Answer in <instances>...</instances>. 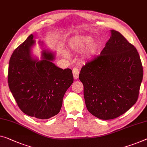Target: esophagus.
<instances>
[{"label": "esophagus", "instance_id": "34e87169", "mask_svg": "<svg viewBox=\"0 0 147 147\" xmlns=\"http://www.w3.org/2000/svg\"><path fill=\"white\" fill-rule=\"evenodd\" d=\"M79 73H80V71H79V70L77 69V68H76V67L73 68V76H74V79H77V78H78Z\"/></svg>", "mask_w": 147, "mask_h": 147}]
</instances>
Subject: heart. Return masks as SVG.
I'll use <instances>...</instances> for the list:
<instances>
[{"instance_id": "b5f03b06", "label": "heart", "mask_w": 147, "mask_h": 147, "mask_svg": "<svg viewBox=\"0 0 147 147\" xmlns=\"http://www.w3.org/2000/svg\"><path fill=\"white\" fill-rule=\"evenodd\" d=\"M92 41L93 38L90 36H76L70 42V46L74 51H81L89 45L86 51V55L87 57L91 58L96 55L98 49V43H92Z\"/></svg>"}]
</instances>
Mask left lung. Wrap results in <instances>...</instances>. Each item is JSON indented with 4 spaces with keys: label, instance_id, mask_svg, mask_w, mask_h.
Returning <instances> with one entry per match:
<instances>
[{
    "label": "left lung",
    "instance_id": "1",
    "mask_svg": "<svg viewBox=\"0 0 147 147\" xmlns=\"http://www.w3.org/2000/svg\"><path fill=\"white\" fill-rule=\"evenodd\" d=\"M99 56L81 69L88 111L100 119H112L128 111L138 99L143 76L136 48L115 30Z\"/></svg>",
    "mask_w": 147,
    "mask_h": 147
}]
</instances>
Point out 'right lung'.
Wrapping results in <instances>:
<instances>
[{
    "instance_id": "right-lung-1",
    "label": "right lung",
    "mask_w": 147,
    "mask_h": 147,
    "mask_svg": "<svg viewBox=\"0 0 147 147\" xmlns=\"http://www.w3.org/2000/svg\"><path fill=\"white\" fill-rule=\"evenodd\" d=\"M30 35L11 56L8 67V86L20 109L25 114L47 119L59 113L63 98L73 82L70 69L53 63L55 53L43 48L41 59L32 54L36 43Z\"/></svg>"
}]
</instances>
